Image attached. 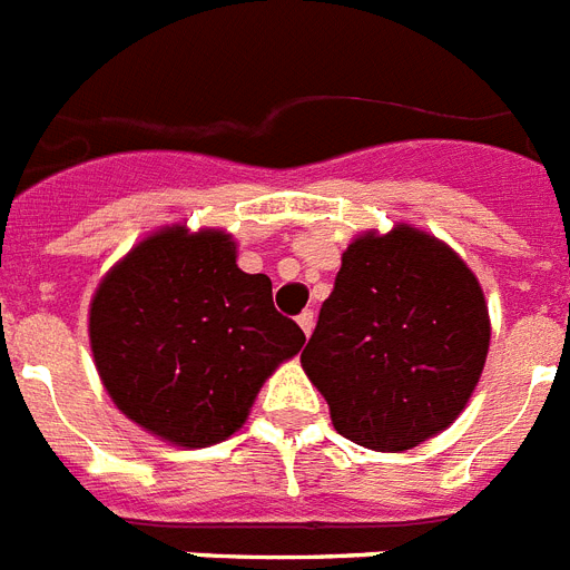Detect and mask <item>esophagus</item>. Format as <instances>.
I'll use <instances>...</instances> for the list:
<instances>
[{
    "mask_svg": "<svg viewBox=\"0 0 570 570\" xmlns=\"http://www.w3.org/2000/svg\"><path fill=\"white\" fill-rule=\"evenodd\" d=\"M298 327L304 331V336H309V333H313V327H316V316H313L309 309H304V313L298 316Z\"/></svg>",
    "mask_w": 570,
    "mask_h": 570,
    "instance_id": "esophagus-1",
    "label": "esophagus"
}]
</instances>
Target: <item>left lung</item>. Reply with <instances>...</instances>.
Returning <instances> with one entry per match:
<instances>
[{"instance_id": "1", "label": "left lung", "mask_w": 570, "mask_h": 570, "mask_svg": "<svg viewBox=\"0 0 570 570\" xmlns=\"http://www.w3.org/2000/svg\"><path fill=\"white\" fill-rule=\"evenodd\" d=\"M492 322L469 263L406 222L342 252L331 298L301 354L333 428L397 453L448 430L483 374Z\"/></svg>"}]
</instances>
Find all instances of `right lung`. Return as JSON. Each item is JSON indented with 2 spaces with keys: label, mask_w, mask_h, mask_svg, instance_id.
Listing matches in <instances>:
<instances>
[{
  "label": "right lung",
  "mask_w": 570,
  "mask_h": 570,
  "mask_svg": "<svg viewBox=\"0 0 570 570\" xmlns=\"http://www.w3.org/2000/svg\"><path fill=\"white\" fill-rule=\"evenodd\" d=\"M90 351L125 419L175 448L234 436L304 333L272 281L237 266L222 228L164 225L119 257L90 301Z\"/></svg>",
  "instance_id": "1"
}]
</instances>
